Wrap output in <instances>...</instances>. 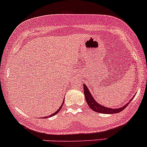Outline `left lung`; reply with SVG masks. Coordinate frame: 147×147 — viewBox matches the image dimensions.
Here are the masks:
<instances>
[{"label": "left lung", "mask_w": 147, "mask_h": 147, "mask_svg": "<svg viewBox=\"0 0 147 147\" xmlns=\"http://www.w3.org/2000/svg\"><path fill=\"white\" fill-rule=\"evenodd\" d=\"M83 89H84V94H85V100H86L87 104H88L89 107H90L93 111H95L96 113H103V114H115V113H120L121 111H122L123 110H124L126 108L127 105L129 104L130 101L128 103H127L126 105H123L122 107H120L119 108H108L107 107L103 106V105L99 104L98 102L96 101V100L94 98V97L92 96V95L90 93V90H88V87L84 84L83 85ZM132 100V99H131Z\"/></svg>", "instance_id": "left-lung-1"}]
</instances>
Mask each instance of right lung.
I'll return each mask as SVG.
<instances>
[{
	"mask_svg": "<svg viewBox=\"0 0 147 147\" xmlns=\"http://www.w3.org/2000/svg\"><path fill=\"white\" fill-rule=\"evenodd\" d=\"M62 104H64V103H62ZM62 105H61V106L60 107V108H59V109H58V110H57V111H56V112H55V113H53V114H51V115H49V116H48V117H46V118H49V117H53V116H54V115H57V114L59 113V111H60V109H61V108H62ZM42 118H43V117H42Z\"/></svg>",
	"mask_w": 147,
	"mask_h": 147,
	"instance_id": "obj_1",
	"label": "right lung"
}]
</instances>
